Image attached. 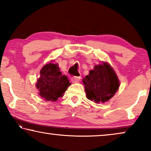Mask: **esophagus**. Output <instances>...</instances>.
Segmentation results:
<instances>
[{
	"label": "esophagus",
	"instance_id": "1",
	"mask_svg": "<svg viewBox=\"0 0 151 151\" xmlns=\"http://www.w3.org/2000/svg\"><path fill=\"white\" fill-rule=\"evenodd\" d=\"M80 77H72L71 78V82L73 83H77L80 80Z\"/></svg>",
	"mask_w": 151,
	"mask_h": 151
}]
</instances>
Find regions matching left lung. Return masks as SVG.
I'll return each mask as SVG.
<instances>
[{
  "mask_svg": "<svg viewBox=\"0 0 151 151\" xmlns=\"http://www.w3.org/2000/svg\"><path fill=\"white\" fill-rule=\"evenodd\" d=\"M87 99L99 104L109 101L120 86L119 78L108 63L95 65L82 79Z\"/></svg>",
  "mask_w": 151,
  "mask_h": 151,
  "instance_id": "left-lung-1",
  "label": "left lung"
}]
</instances>
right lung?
<instances>
[{"label":"right lung","mask_w":151,"mask_h":151,"mask_svg":"<svg viewBox=\"0 0 151 151\" xmlns=\"http://www.w3.org/2000/svg\"><path fill=\"white\" fill-rule=\"evenodd\" d=\"M71 85L67 76L63 75L58 63L53 60L42 67L36 83L39 95L46 101H56Z\"/></svg>","instance_id":"add662e5"}]
</instances>
